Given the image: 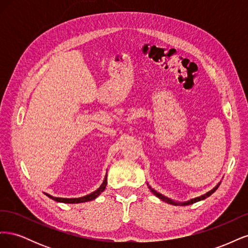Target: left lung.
I'll return each instance as SVG.
<instances>
[{
    "label": "left lung",
    "mask_w": 248,
    "mask_h": 248,
    "mask_svg": "<svg viewBox=\"0 0 248 248\" xmlns=\"http://www.w3.org/2000/svg\"><path fill=\"white\" fill-rule=\"evenodd\" d=\"M220 185V183L219 184H217L214 188L212 189V190H210V191H208L207 193H205V194H202V196H201V197H199V198H196V199H192V200H190V201H187V202H174V201H171L170 199H169V198H167V197H164V196H162L161 193H159V192H157V191H155L154 189H152L151 187L149 186V188L151 189V191L155 194V196L157 197V198H159L160 200H162V201H164V202H169V204H171V205H175V206H178V205H182V206H186V205H191V204H193V202H200V201H202V200H205V199H207L208 197H210L211 196V194L218 188V186Z\"/></svg>",
    "instance_id": "8db88e82"
}]
</instances>
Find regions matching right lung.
<instances>
[{
  "instance_id": "add662e5",
  "label": "right lung",
  "mask_w": 248,
  "mask_h": 248,
  "mask_svg": "<svg viewBox=\"0 0 248 248\" xmlns=\"http://www.w3.org/2000/svg\"><path fill=\"white\" fill-rule=\"evenodd\" d=\"M107 176L104 178V181L103 183L100 185V187L97 190H95L94 192L88 194V196L85 197H81V198H77V199H63V198H55V197H51L49 194L46 193V196L50 199H52L56 202H66V204H78V202H90V201H93L94 199H96L97 197L99 196V194L106 189V186H107Z\"/></svg>"
}]
</instances>
